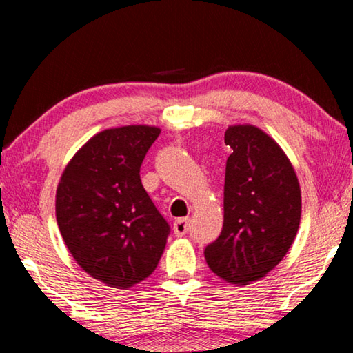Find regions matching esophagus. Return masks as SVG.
<instances>
[{"label":"esophagus","mask_w":353,"mask_h":353,"mask_svg":"<svg viewBox=\"0 0 353 353\" xmlns=\"http://www.w3.org/2000/svg\"><path fill=\"white\" fill-rule=\"evenodd\" d=\"M188 230H190V220L188 219H178L173 223V233H175V236H185Z\"/></svg>","instance_id":"esophagus-1"}]
</instances>
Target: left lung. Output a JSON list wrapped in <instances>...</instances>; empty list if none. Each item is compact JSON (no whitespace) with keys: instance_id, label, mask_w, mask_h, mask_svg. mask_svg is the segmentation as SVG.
I'll use <instances>...</instances> for the list:
<instances>
[{"instance_id":"left-lung-1","label":"left lung","mask_w":353,"mask_h":353,"mask_svg":"<svg viewBox=\"0 0 353 353\" xmlns=\"http://www.w3.org/2000/svg\"><path fill=\"white\" fill-rule=\"evenodd\" d=\"M226 161L223 228L204 250L216 276L238 286L257 281L281 262L296 239L301 186L279 144L255 125H231Z\"/></svg>"}]
</instances>
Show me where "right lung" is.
Returning a JSON list of instances; mask_svg holds the SVG:
<instances>
[{
    "label": "right lung",
    "mask_w": 353,
    "mask_h": 353,
    "mask_svg": "<svg viewBox=\"0 0 353 353\" xmlns=\"http://www.w3.org/2000/svg\"><path fill=\"white\" fill-rule=\"evenodd\" d=\"M161 128L127 125L90 138L62 172L56 219L90 276L127 289L156 270L170 226L141 185L139 168Z\"/></svg>",
    "instance_id": "obj_1"
}]
</instances>
